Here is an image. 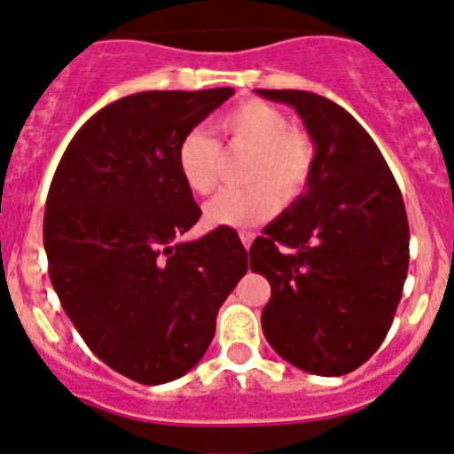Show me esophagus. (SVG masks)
<instances>
[{
  "label": "esophagus",
  "mask_w": 454,
  "mask_h": 454,
  "mask_svg": "<svg viewBox=\"0 0 454 454\" xmlns=\"http://www.w3.org/2000/svg\"><path fill=\"white\" fill-rule=\"evenodd\" d=\"M239 239H242V244H244V247H251V244H253V239H255V235H253V232L251 231H242V232H239Z\"/></svg>",
  "instance_id": "1"
}]
</instances>
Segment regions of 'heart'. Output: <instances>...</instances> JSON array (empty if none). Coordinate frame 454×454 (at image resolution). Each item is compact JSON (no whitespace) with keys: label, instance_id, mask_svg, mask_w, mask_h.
<instances>
[{"label":"heart","instance_id":"heart-1","mask_svg":"<svg viewBox=\"0 0 454 454\" xmlns=\"http://www.w3.org/2000/svg\"><path fill=\"white\" fill-rule=\"evenodd\" d=\"M215 129L231 145L251 149L253 158L244 171L251 185L219 192L206 206L212 226H257L276 215L280 201H296L309 187L317 145L308 130L289 126V117L273 104L242 101L226 110ZM176 165L187 190L207 197L219 183L222 146L203 129L190 130L178 145Z\"/></svg>","mask_w":454,"mask_h":454}]
</instances>
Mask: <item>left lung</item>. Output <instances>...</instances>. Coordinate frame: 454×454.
Instances as JSON below:
<instances>
[{"mask_svg": "<svg viewBox=\"0 0 454 454\" xmlns=\"http://www.w3.org/2000/svg\"><path fill=\"white\" fill-rule=\"evenodd\" d=\"M296 108L317 145L305 194L248 251L271 285L262 330L296 369L346 375L387 337L410 264V223L389 165L334 101L305 90H257Z\"/></svg>", "mask_w": 454, "mask_h": 454, "instance_id": "left-lung-1", "label": "left lung"}]
</instances>
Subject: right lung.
Segmentation results:
<instances>
[{
  "mask_svg": "<svg viewBox=\"0 0 454 454\" xmlns=\"http://www.w3.org/2000/svg\"><path fill=\"white\" fill-rule=\"evenodd\" d=\"M232 88L151 90L90 117L65 149L44 207L49 278L88 348L140 385L185 375L247 273L232 228L183 235L201 217L183 183V137Z\"/></svg>",
  "mask_w": 454,
  "mask_h": 454,
  "instance_id": "obj_1",
  "label": "right lung"
}]
</instances>
